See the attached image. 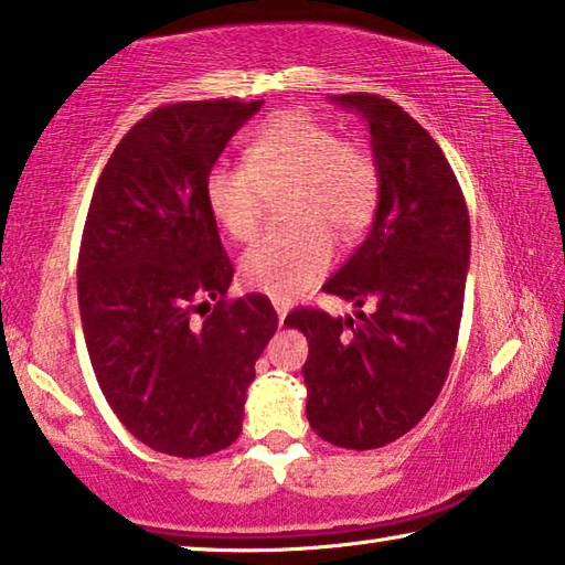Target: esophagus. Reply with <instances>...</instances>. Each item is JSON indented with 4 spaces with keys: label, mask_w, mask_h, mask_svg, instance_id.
Returning <instances> with one entry per match:
<instances>
[{
    "label": "esophagus",
    "mask_w": 565,
    "mask_h": 565,
    "mask_svg": "<svg viewBox=\"0 0 565 565\" xmlns=\"http://www.w3.org/2000/svg\"><path fill=\"white\" fill-rule=\"evenodd\" d=\"M274 309H276V315H279V324H281V321L286 319V315H289L291 301H286V299H274Z\"/></svg>",
    "instance_id": "esophagus-1"
}]
</instances>
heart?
Listing matches in <instances>:
<instances>
[{"instance_id":"obj_1","label":"heart","mask_w":565,"mask_h":565,"mask_svg":"<svg viewBox=\"0 0 565 565\" xmlns=\"http://www.w3.org/2000/svg\"><path fill=\"white\" fill-rule=\"evenodd\" d=\"M205 205L234 241L256 234L266 199L289 191V234L264 236L238 262L246 286L274 299H294L329 271L334 234H362L380 199V170L370 150L342 140L315 115H274L244 150V166L216 163L205 175Z\"/></svg>"}]
</instances>
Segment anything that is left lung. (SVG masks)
<instances>
[{
  "mask_svg": "<svg viewBox=\"0 0 565 565\" xmlns=\"http://www.w3.org/2000/svg\"><path fill=\"white\" fill-rule=\"evenodd\" d=\"M362 115L380 170V201L362 246L324 284L356 319L299 307L284 319L303 331L307 417L347 450H374L409 433L450 372L470 258V216L440 146L387 97L339 95ZM362 306H370L366 316Z\"/></svg>",
  "mask_w": 565,
  "mask_h": 565,
  "instance_id": "obj_1",
  "label": "left lung"
}]
</instances>
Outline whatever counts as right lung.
<instances>
[{
  "label": "right lung",
  "mask_w": 565,
  "mask_h": 565,
  "mask_svg": "<svg viewBox=\"0 0 565 565\" xmlns=\"http://www.w3.org/2000/svg\"><path fill=\"white\" fill-rule=\"evenodd\" d=\"M258 107H156L125 132L87 209L77 299L97 384L130 435L175 458L241 435L254 364L279 327L264 294L226 297L234 266L203 191Z\"/></svg>",
  "instance_id": "right-lung-1"
}]
</instances>
